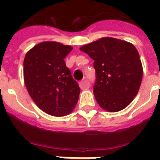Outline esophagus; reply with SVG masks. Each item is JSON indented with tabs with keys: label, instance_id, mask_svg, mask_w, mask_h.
<instances>
[{
	"label": "esophagus",
	"instance_id": "obj_1",
	"mask_svg": "<svg viewBox=\"0 0 160 160\" xmlns=\"http://www.w3.org/2000/svg\"><path fill=\"white\" fill-rule=\"evenodd\" d=\"M79 85H80V87H81L82 89H88L90 87V83L88 82L87 78L84 77L83 80L79 83Z\"/></svg>",
	"mask_w": 160,
	"mask_h": 160
}]
</instances>
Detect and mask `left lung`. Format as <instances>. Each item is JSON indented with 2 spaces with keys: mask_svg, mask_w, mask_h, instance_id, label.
Here are the masks:
<instances>
[{
  "mask_svg": "<svg viewBox=\"0 0 160 160\" xmlns=\"http://www.w3.org/2000/svg\"><path fill=\"white\" fill-rule=\"evenodd\" d=\"M80 50L94 60L93 93L98 104L109 112L127 107L137 94L142 78L136 48L126 41L103 37Z\"/></svg>",
  "mask_w": 160,
  "mask_h": 160,
  "instance_id": "left-lung-1",
  "label": "left lung"
}]
</instances>
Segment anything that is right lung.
Masks as SVG:
<instances>
[{
  "instance_id": "add662e5",
  "label": "right lung",
  "mask_w": 160,
  "mask_h": 160,
  "mask_svg": "<svg viewBox=\"0 0 160 160\" xmlns=\"http://www.w3.org/2000/svg\"><path fill=\"white\" fill-rule=\"evenodd\" d=\"M69 45L42 42L31 49L24 59V80L29 95L45 113L63 117L77 105L80 88L64 58Z\"/></svg>"
}]
</instances>
